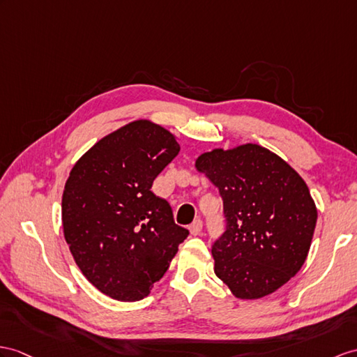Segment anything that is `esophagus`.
<instances>
[{"instance_id":"obj_1","label":"esophagus","mask_w":357,"mask_h":357,"mask_svg":"<svg viewBox=\"0 0 357 357\" xmlns=\"http://www.w3.org/2000/svg\"><path fill=\"white\" fill-rule=\"evenodd\" d=\"M190 233L194 234V236H198V234H202V230H203V221L202 220H195L194 224L190 225L189 227Z\"/></svg>"}]
</instances>
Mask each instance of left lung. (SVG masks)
Instances as JSON below:
<instances>
[{
  "label": "left lung",
  "instance_id": "8db88e82",
  "mask_svg": "<svg viewBox=\"0 0 357 357\" xmlns=\"http://www.w3.org/2000/svg\"><path fill=\"white\" fill-rule=\"evenodd\" d=\"M195 167L222 197L225 231L212 245L215 274L242 300L289 282L307 257L318 218L298 172L256 144L204 153Z\"/></svg>",
  "mask_w": 357,
  "mask_h": 357
}]
</instances>
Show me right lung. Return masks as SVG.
Listing matches in <instances>:
<instances>
[{
	"mask_svg": "<svg viewBox=\"0 0 357 357\" xmlns=\"http://www.w3.org/2000/svg\"><path fill=\"white\" fill-rule=\"evenodd\" d=\"M178 151L168 130L139 119L102 137L69 172L65 239L86 279L112 298L146 297L188 238L169 203L151 190Z\"/></svg>",
	"mask_w": 357,
	"mask_h": 357,
	"instance_id": "right-lung-1",
	"label": "right lung"
}]
</instances>
